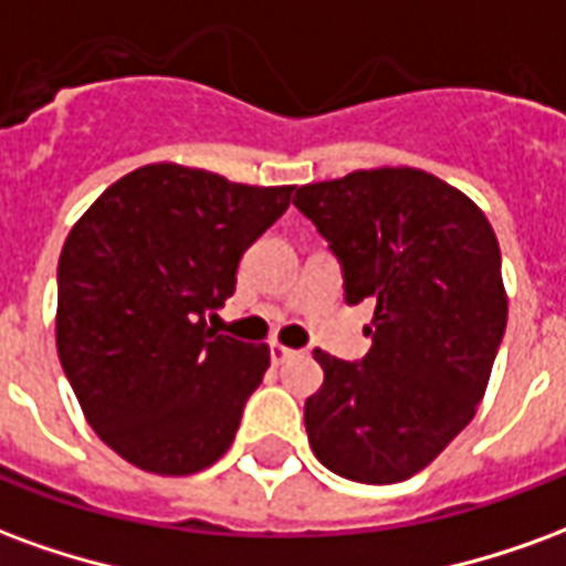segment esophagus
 Returning <instances> with one entry per match:
<instances>
[{"label": "esophagus", "mask_w": 566, "mask_h": 566, "mask_svg": "<svg viewBox=\"0 0 566 566\" xmlns=\"http://www.w3.org/2000/svg\"><path fill=\"white\" fill-rule=\"evenodd\" d=\"M294 355H296V352H294V348H287V345H282V343L270 345V357H272V364H275V367H279V364H284V360H291Z\"/></svg>", "instance_id": "1"}]
</instances>
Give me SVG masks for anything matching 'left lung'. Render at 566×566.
Here are the masks:
<instances>
[{
    "label": "left lung",
    "mask_w": 566,
    "mask_h": 566,
    "mask_svg": "<svg viewBox=\"0 0 566 566\" xmlns=\"http://www.w3.org/2000/svg\"><path fill=\"white\" fill-rule=\"evenodd\" d=\"M294 206L343 263L345 300L376 303L364 360L315 352L308 446L343 479L403 482L485 397L510 312L497 235L467 193L412 166L296 187Z\"/></svg>",
    "instance_id": "obj_1"
}]
</instances>
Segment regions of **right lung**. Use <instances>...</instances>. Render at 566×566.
Segmentation results:
<instances>
[{"mask_svg":"<svg viewBox=\"0 0 566 566\" xmlns=\"http://www.w3.org/2000/svg\"><path fill=\"white\" fill-rule=\"evenodd\" d=\"M291 193L294 185L148 163L117 178L66 235L56 355L96 437L133 467L190 475L233 446L270 345L218 336L206 315L233 296L245 248Z\"/></svg>","mask_w":566,"mask_h":566,"instance_id":"right-lung-1","label":"right lung"}]
</instances>
